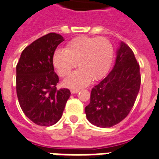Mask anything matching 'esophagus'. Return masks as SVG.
Segmentation results:
<instances>
[{
  "label": "esophagus",
  "mask_w": 159,
  "mask_h": 159,
  "mask_svg": "<svg viewBox=\"0 0 159 159\" xmlns=\"http://www.w3.org/2000/svg\"><path fill=\"white\" fill-rule=\"evenodd\" d=\"M79 91V90H71V94H77V93H78Z\"/></svg>",
  "instance_id": "obj_1"
}]
</instances>
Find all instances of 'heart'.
I'll list each match as a JSON object with an SVG mask.
<instances>
[{
	"label": "heart",
	"instance_id": "obj_1",
	"mask_svg": "<svg viewBox=\"0 0 159 159\" xmlns=\"http://www.w3.org/2000/svg\"><path fill=\"white\" fill-rule=\"evenodd\" d=\"M113 55V46L107 39L82 35L70 41L65 50L55 51L52 61L61 77L69 74L78 64L79 69L65 78L63 84L68 88L80 89L88 86L92 78L98 80L106 75Z\"/></svg>",
	"mask_w": 159,
	"mask_h": 159
}]
</instances>
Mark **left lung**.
<instances>
[{"mask_svg":"<svg viewBox=\"0 0 159 159\" xmlns=\"http://www.w3.org/2000/svg\"><path fill=\"white\" fill-rule=\"evenodd\" d=\"M141 85L140 67L132 49L120 42L112 70L91 90L85 111L89 122L110 128L127 116Z\"/></svg>","mask_w":159,"mask_h":159,"instance_id":"1","label":"left lung"}]
</instances>
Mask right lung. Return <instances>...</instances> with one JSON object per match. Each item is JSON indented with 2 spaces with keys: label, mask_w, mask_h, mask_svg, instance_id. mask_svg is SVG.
Returning <instances> with one entry per match:
<instances>
[{
  "label": "right lung",
  "mask_w": 159,
  "mask_h": 159,
  "mask_svg": "<svg viewBox=\"0 0 159 159\" xmlns=\"http://www.w3.org/2000/svg\"><path fill=\"white\" fill-rule=\"evenodd\" d=\"M65 40L49 33L22 51L16 67V90L24 114L40 126L55 125L62 116L70 97L68 89H57L59 77L54 72L53 54Z\"/></svg>",
  "instance_id": "add662e5"
}]
</instances>
